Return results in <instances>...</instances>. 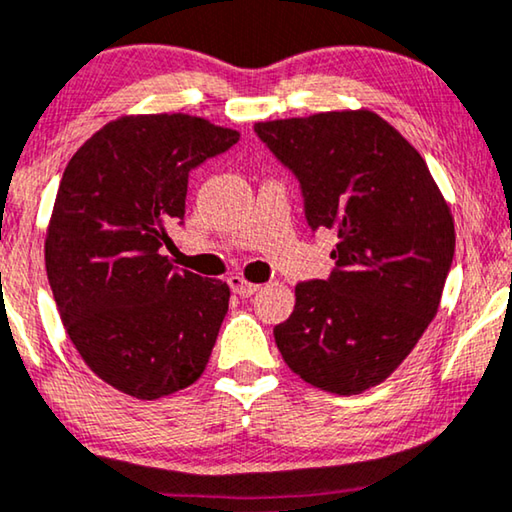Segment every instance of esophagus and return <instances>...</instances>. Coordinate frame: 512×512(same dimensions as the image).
Wrapping results in <instances>:
<instances>
[{"label":"esophagus","instance_id":"obj_1","mask_svg":"<svg viewBox=\"0 0 512 512\" xmlns=\"http://www.w3.org/2000/svg\"><path fill=\"white\" fill-rule=\"evenodd\" d=\"M230 287H232V292L234 294H239V296H243V299H248V296H253V294H257L259 292V285H255V282H248V280H243L241 276H232L230 280Z\"/></svg>","mask_w":512,"mask_h":512}]
</instances>
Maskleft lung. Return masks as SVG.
Instances as JSON below:
<instances>
[{
  "mask_svg": "<svg viewBox=\"0 0 512 512\" xmlns=\"http://www.w3.org/2000/svg\"><path fill=\"white\" fill-rule=\"evenodd\" d=\"M255 133L299 181L312 234L338 236L329 278L296 285L273 338L308 384L363 393L437 315L455 255L451 209L421 154L375 112L262 121Z\"/></svg>",
  "mask_w": 512,
  "mask_h": 512,
  "instance_id": "1",
  "label": "left lung"
}]
</instances>
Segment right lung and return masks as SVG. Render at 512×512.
I'll use <instances>...</instances> for the list:
<instances>
[{
  "label": "right lung",
  "instance_id": "right-lung-1",
  "mask_svg": "<svg viewBox=\"0 0 512 512\" xmlns=\"http://www.w3.org/2000/svg\"><path fill=\"white\" fill-rule=\"evenodd\" d=\"M236 142L188 114H144L110 121L66 165L45 269L68 338L121 393L163 398L207 368L230 287L160 248L183 225L190 172Z\"/></svg>",
  "mask_w": 512,
  "mask_h": 512
}]
</instances>
